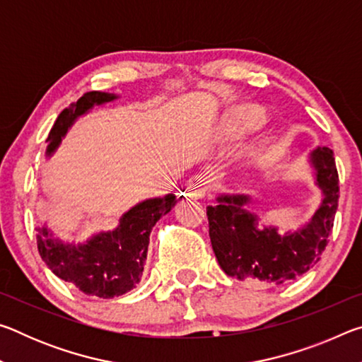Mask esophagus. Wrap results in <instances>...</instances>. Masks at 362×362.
Here are the masks:
<instances>
[{
    "label": "esophagus",
    "mask_w": 362,
    "mask_h": 362,
    "mask_svg": "<svg viewBox=\"0 0 362 362\" xmlns=\"http://www.w3.org/2000/svg\"><path fill=\"white\" fill-rule=\"evenodd\" d=\"M187 194L192 196V198H203V196L206 194V188L203 183H201L198 179H192L188 182L187 185Z\"/></svg>",
    "instance_id": "1"
}]
</instances>
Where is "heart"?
Instances as JSON below:
<instances>
[{"instance_id":"b5f03b06","label":"heart","mask_w":362,"mask_h":362,"mask_svg":"<svg viewBox=\"0 0 362 362\" xmlns=\"http://www.w3.org/2000/svg\"><path fill=\"white\" fill-rule=\"evenodd\" d=\"M265 121H267V113L263 108L255 107V105L241 107L235 110V112L230 115L228 121L225 122L223 137L226 140H238L259 129L260 126L265 124ZM273 142H274L273 137H267L265 140H262V144L255 151L257 158H262L265 155V153L273 146Z\"/></svg>"}]
</instances>
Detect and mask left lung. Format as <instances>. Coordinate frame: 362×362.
I'll use <instances>...</instances> for the list:
<instances>
[{
	"label": "left lung",
	"instance_id": "left-lung-1",
	"mask_svg": "<svg viewBox=\"0 0 362 362\" xmlns=\"http://www.w3.org/2000/svg\"><path fill=\"white\" fill-rule=\"evenodd\" d=\"M306 161L321 192V204L297 230L283 233L276 225H263L247 209L252 203L249 194L220 193L217 204L207 206L214 254L228 276L279 286L320 262L339 207V174L327 146L311 150Z\"/></svg>",
	"mask_w": 362,
	"mask_h": 362
}]
</instances>
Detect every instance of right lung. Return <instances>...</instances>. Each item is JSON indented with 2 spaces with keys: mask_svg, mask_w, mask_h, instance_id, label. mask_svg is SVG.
<instances>
[{
  "mask_svg": "<svg viewBox=\"0 0 362 362\" xmlns=\"http://www.w3.org/2000/svg\"><path fill=\"white\" fill-rule=\"evenodd\" d=\"M119 95L100 93L84 94L59 115L49 132L46 156L51 158L79 116L95 105H105ZM175 194L148 198L132 206L119 217L116 228L94 233L84 243L64 241L46 223L36 226V243L41 259L49 269L76 286L86 296L113 298L134 289L142 278L148 252L150 233L163 216L175 206Z\"/></svg>",
  "mask_w": 362,
  "mask_h": 362,
  "instance_id": "add662e5",
  "label": "right lung"
}]
</instances>
